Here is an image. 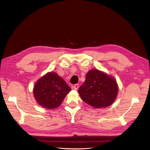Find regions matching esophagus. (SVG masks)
Listing matches in <instances>:
<instances>
[{
    "mask_svg": "<svg viewBox=\"0 0 150 150\" xmlns=\"http://www.w3.org/2000/svg\"><path fill=\"white\" fill-rule=\"evenodd\" d=\"M78 88H79V84H75V85L73 86V89H74L76 90V91L78 90Z\"/></svg>",
    "mask_w": 150,
    "mask_h": 150,
    "instance_id": "esophagus-1",
    "label": "esophagus"
}]
</instances>
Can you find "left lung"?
<instances>
[{
  "instance_id": "1",
  "label": "left lung",
  "mask_w": 150,
  "mask_h": 150,
  "mask_svg": "<svg viewBox=\"0 0 150 150\" xmlns=\"http://www.w3.org/2000/svg\"><path fill=\"white\" fill-rule=\"evenodd\" d=\"M119 87L115 78L98 69H91L78 89L81 98L95 108H106L115 101Z\"/></svg>"
}]
</instances>
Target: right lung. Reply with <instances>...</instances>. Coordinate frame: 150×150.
Instances as JSON below:
<instances>
[{
    "label": "right lung",
    "instance_id": "obj_1",
    "mask_svg": "<svg viewBox=\"0 0 150 150\" xmlns=\"http://www.w3.org/2000/svg\"><path fill=\"white\" fill-rule=\"evenodd\" d=\"M71 88L55 72H48L41 77L33 88V96L37 103L48 109L59 107Z\"/></svg>",
    "mask_w": 150,
    "mask_h": 150
}]
</instances>
